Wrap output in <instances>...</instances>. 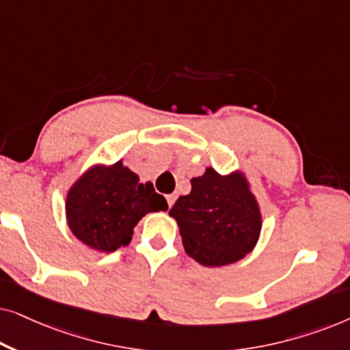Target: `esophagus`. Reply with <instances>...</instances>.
Instances as JSON below:
<instances>
[{
	"label": "esophagus",
	"instance_id": "obj_1",
	"mask_svg": "<svg viewBox=\"0 0 350 350\" xmlns=\"http://www.w3.org/2000/svg\"><path fill=\"white\" fill-rule=\"evenodd\" d=\"M167 204H169V207H172V205H174L175 204V200H176V196L175 194H169V196H167Z\"/></svg>",
	"mask_w": 350,
	"mask_h": 350
}]
</instances>
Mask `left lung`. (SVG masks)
<instances>
[{
	"instance_id": "8db88e82",
	"label": "left lung",
	"mask_w": 350,
	"mask_h": 350,
	"mask_svg": "<svg viewBox=\"0 0 350 350\" xmlns=\"http://www.w3.org/2000/svg\"><path fill=\"white\" fill-rule=\"evenodd\" d=\"M178 223L186 253L204 266H226L252 252L261 213L241 174L221 176L208 167L191 180V193L169 210Z\"/></svg>"
}]
</instances>
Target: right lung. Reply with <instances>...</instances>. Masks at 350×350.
<instances>
[{
  "label": "right lung",
  "instance_id": "right-lung-1",
  "mask_svg": "<svg viewBox=\"0 0 350 350\" xmlns=\"http://www.w3.org/2000/svg\"><path fill=\"white\" fill-rule=\"evenodd\" d=\"M169 208L152 185L122 165H97L71 186L66 219L76 237L98 252H114L132 241L135 224L150 212Z\"/></svg>",
  "mask_w": 350,
  "mask_h": 350
}]
</instances>
